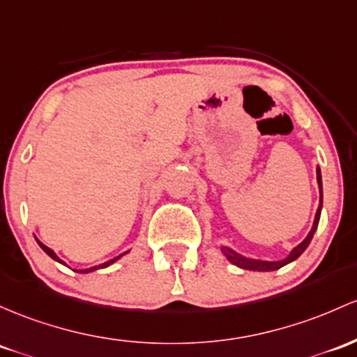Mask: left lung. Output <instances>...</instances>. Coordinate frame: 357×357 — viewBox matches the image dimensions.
Instances as JSON below:
<instances>
[{"label":"left lung","mask_w":357,"mask_h":357,"mask_svg":"<svg viewBox=\"0 0 357 357\" xmlns=\"http://www.w3.org/2000/svg\"><path fill=\"white\" fill-rule=\"evenodd\" d=\"M317 183H319V190H320V205H319V208H317L315 220H313L312 230H310V232H308V236L303 238V242H300V244L296 245V248L293 249L291 252H289L288 256L284 257V259H281V261L250 259V257L241 256V254L236 252V250H234V249L227 248V245H222L223 256H225L227 259L232 262V264H236V266H238V268H242V269H249V271H276V269L283 268V266L289 264V262L298 259L301 254L305 252V249L308 248V244H310V242H312L313 234H315L317 227H319L320 211H322V174H320V167H317Z\"/></svg>","instance_id":"left-lung-1"}]
</instances>
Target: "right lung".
I'll list each match as a JSON object with an SVG mask.
<instances>
[{
    "label": "right lung",
    "instance_id": "obj_1",
    "mask_svg": "<svg viewBox=\"0 0 357 357\" xmlns=\"http://www.w3.org/2000/svg\"><path fill=\"white\" fill-rule=\"evenodd\" d=\"M37 242H38V245H40V248H42V250H44V252H45V254H49V256H50V257H52V259H54V261L61 262V264H66V262H64V261H62V259H61V257H57V254H56V252H54V250H52V249H50V248H47V245H44V244H42V242H40V241H38V238H37ZM125 254H127V252L120 254V256L113 257V259H109V261H107V262H103V264H98V266H93V268H88V269H77V273H84V274H86V273H91V271H96V269H101V268H108V266H109V264H113V262H115V261H119L121 256H125Z\"/></svg>",
    "mask_w": 357,
    "mask_h": 357
}]
</instances>
